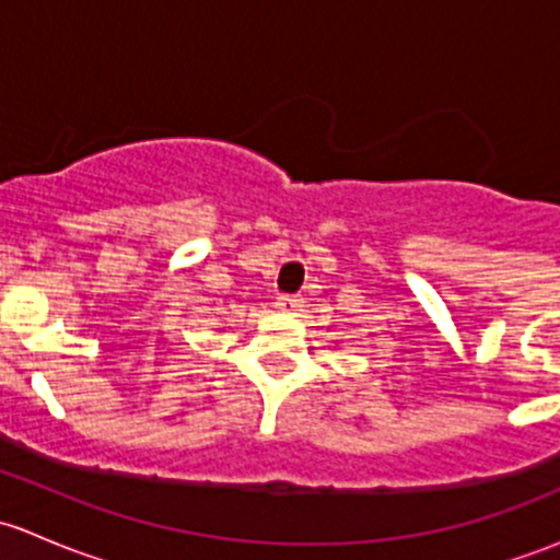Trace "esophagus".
I'll list each match as a JSON object with an SVG mask.
<instances>
[{"label": "esophagus", "mask_w": 560, "mask_h": 560, "mask_svg": "<svg viewBox=\"0 0 560 560\" xmlns=\"http://www.w3.org/2000/svg\"><path fill=\"white\" fill-rule=\"evenodd\" d=\"M276 308H279V312H287V314L298 312V298L295 295H279V301H276Z\"/></svg>", "instance_id": "obj_1"}]
</instances>
